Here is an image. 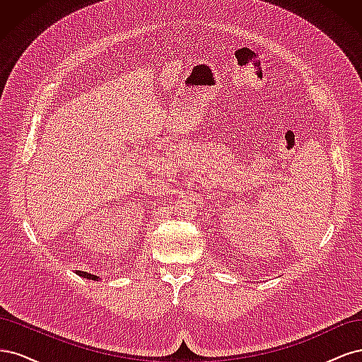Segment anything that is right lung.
<instances>
[{
	"label": "right lung",
	"instance_id": "right-lung-1",
	"mask_svg": "<svg viewBox=\"0 0 362 362\" xmlns=\"http://www.w3.org/2000/svg\"><path fill=\"white\" fill-rule=\"evenodd\" d=\"M75 273H76V275H80V276L86 278V279H92V281H96V279H98V276H95V275H90V273H87V272H81V270H76Z\"/></svg>",
	"mask_w": 362,
	"mask_h": 362
}]
</instances>
